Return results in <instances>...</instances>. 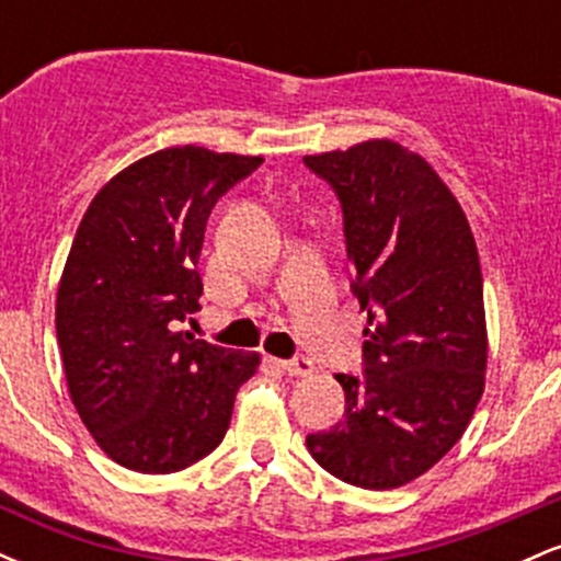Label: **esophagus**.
Instances as JSON below:
<instances>
[{"mask_svg":"<svg viewBox=\"0 0 561 561\" xmlns=\"http://www.w3.org/2000/svg\"><path fill=\"white\" fill-rule=\"evenodd\" d=\"M279 366L287 371L289 377H308L313 371V362L306 356H295V358H289V362H282Z\"/></svg>","mask_w":561,"mask_h":561,"instance_id":"1","label":"esophagus"}]
</instances>
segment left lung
<instances>
[{"label":"left lung","mask_w":561,"mask_h":561,"mask_svg":"<svg viewBox=\"0 0 561 561\" xmlns=\"http://www.w3.org/2000/svg\"><path fill=\"white\" fill-rule=\"evenodd\" d=\"M343 205L351 289L369 313L364 375H337L345 420L306 437L334 478L390 491L435 467L485 390L480 255L459 199L398 141L306 156Z\"/></svg>","instance_id":"1"}]
</instances>
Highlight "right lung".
Returning a JSON list of instances; mask_svg holds the SVG:
<instances>
[{"label":"right lung","instance_id":"right-lung-1","mask_svg":"<svg viewBox=\"0 0 561 561\" xmlns=\"http://www.w3.org/2000/svg\"><path fill=\"white\" fill-rule=\"evenodd\" d=\"M259 156L184 145L102 186L62 268L55 302L68 392L96 446L121 467L169 474L208 456L259 353L179 332L199 311L205 224Z\"/></svg>","mask_w":561,"mask_h":561}]
</instances>
